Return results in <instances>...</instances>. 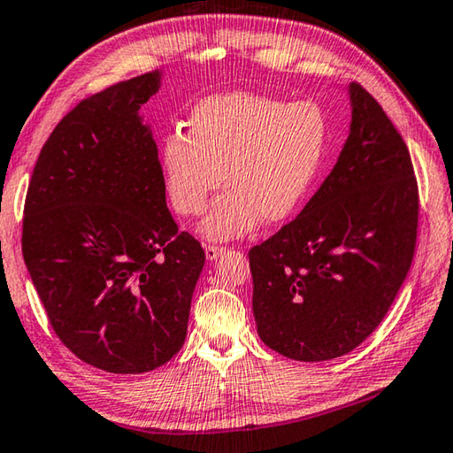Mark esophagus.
<instances>
[{
  "label": "esophagus",
  "instance_id": "esophagus-1",
  "mask_svg": "<svg viewBox=\"0 0 453 453\" xmlns=\"http://www.w3.org/2000/svg\"><path fill=\"white\" fill-rule=\"evenodd\" d=\"M225 250L226 249L225 247H219V244H204V255H206V258H209V260L219 258Z\"/></svg>",
  "mask_w": 453,
  "mask_h": 453
}]
</instances>
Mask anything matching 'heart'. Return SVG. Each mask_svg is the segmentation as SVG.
<instances>
[{"mask_svg": "<svg viewBox=\"0 0 453 453\" xmlns=\"http://www.w3.org/2000/svg\"><path fill=\"white\" fill-rule=\"evenodd\" d=\"M326 111L295 101L233 91L204 97L190 111L185 131L161 145V179L173 209L201 217L209 198L226 187L201 225L206 239H234L260 220L290 219L319 177L328 150Z\"/></svg>", "mask_w": 453, "mask_h": 453, "instance_id": "heart-1", "label": "heart"}]
</instances>
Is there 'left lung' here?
Here are the masks:
<instances>
[{
	"label": "left lung",
	"mask_w": 453,
	"mask_h": 453,
	"mask_svg": "<svg viewBox=\"0 0 453 453\" xmlns=\"http://www.w3.org/2000/svg\"><path fill=\"white\" fill-rule=\"evenodd\" d=\"M350 97L352 127L336 166L295 220L249 250L258 336L300 362L360 346L390 311L416 250L410 150L360 83Z\"/></svg>",
	"instance_id": "obj_1"
}]
</instances>
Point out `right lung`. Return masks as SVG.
I'll list each match as a JSON object with an SVG mask.
<instances>
[{
  "mask_svg": "<svg viewBox=\"0 0 453 453\" xmlns=\"http://www.w3.org/2000/svg\"><path fill=\"white\" fill-rule=\"evenodd\" d=\"M158 71L79 101L39 153L21 250L55 334L89 366L142 374L187 338L204 250L179 231L137 115Z\"/></svg>",
  "mask_w": 453,
  "mask_h": 453,
  "instance_id": "1",
  "label": "right lung"
}]
</instances>
